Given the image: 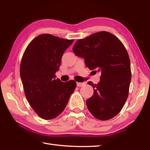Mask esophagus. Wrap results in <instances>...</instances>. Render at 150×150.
Masks as SVG:
<instances>
[{"label": "esophagus", "mask_w": 150, "mask_h": 150, "mask_svg": "<svg viewBox=\"0 0 150 150\" xmlns=\"http://www.w3.org/2000/svg\"><path fill=\"white\" fill-rule=\"evenodd\" d=\"M85 84L84 82H77V86L78 87H81Z\"/></svg>", "instance_id": "1"}]
</instances>
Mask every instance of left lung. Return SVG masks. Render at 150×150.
<instances>
[{
  "label": "left lung",
  "instance_id": "obj_1",
  "mask_svg": "<svg viewBox=\"0 0 150 150\" xmlns=\"http://www.w3.org/2000/svg\"><path fill=\"white\" fill-rule=\"evenodd\" d=\"M73 51L84 59L86 66L95 74L101 73L97 84L88 82L94 90L86 100L88 110L101 120L116 116L128 98L132 77L129 55L123 44L114 35L100 31L78 40Z\"/></svg>",
  "mask_w": 150,
  "mask_h": 150
}]
</instances>
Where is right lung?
Here are the masks:
<instances>
[{
	"instance_id": "obj_1",
	"label": "right lung",
	"mask_w": 150,
	"mask_h": 150,
	"mask_svg": "<svg viewBox=\"0 0 150 150\" xmlns=\"http://www.w3.org/2000/svg\"><path fill=\"white\" fill-rule=\"evenodd\" d=\"M50 34H42L31 41L22 56L21 78L30 105L40 117L55 119L68 104L76 82L55 79L64 52L73 42Z\"/></svg>"
}]
</instances>
